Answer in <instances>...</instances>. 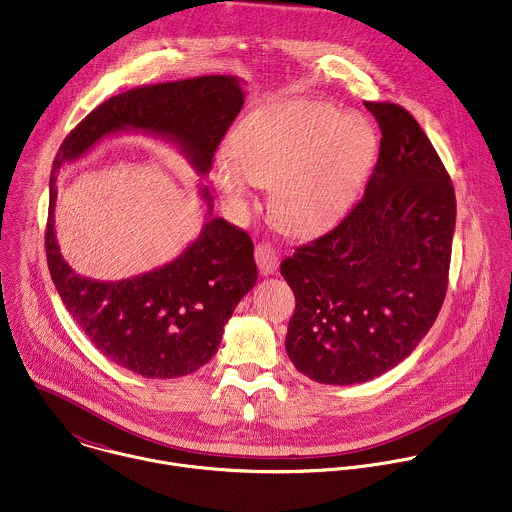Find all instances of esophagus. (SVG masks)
<instances>
[{
    "mask_svg": "<svg viewBox=\"0 0 512 512\" xmlns=\"http://www.w3.org/2000/svg\"><path fill=\"white\" fill-rule=\"evenodd\" d=\"M255 261H257V267L261 271V275H271L273 271H277L279 267V253L267 245V243H259L255 245Z\"/></svg>",
    "mask_w": 512,
    "mask_h": 512,
    "instance_id": "obj_1",
    "label": "esophagus"
}]
</instances>
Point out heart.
Returning <instances> with one entry per match:
<instances>
[{
    "label": "heart",
    "instance_id": "b5f03b06",
    "mask_svg": "<svg viewBox=\"0 0 512 512\" xmlns=\"http://www.w3.org/2000/svg\"><path fill=\"white\" fill-rule=\"evenodd\" d=\"M377 151L371 125L319 101H289L245 115L211 165V181L235 205L273 185L277 225L299 237L333 227L353 203Z\"/></svg>",
    "mask_w": 512,
    "mask_h": 512
}]
</instances>
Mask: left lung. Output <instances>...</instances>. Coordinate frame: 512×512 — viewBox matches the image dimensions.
<instances>
[{
  "instance_id": "8db88e82",
  "label": "left lung",
  "mask_w": 512,
  "mask_h": 512,
  "mask_svg": "<svg viewBox=\"0 0 512 512\" xmlns=\"http://www.w3.org/2000/svg\"><path fill=\"white\" fill-rule=\"evenodd\" d=\"M381 147L363 197L325 235L281 263L295 293L285 349L317 383L371 381L409 357L449 287L455 187L417 119L365 101Z\"/></svg>"
}]
</instances>
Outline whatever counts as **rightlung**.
<instances>
[{
  "label": "right lung",
  "instance_id": "add662e5",
  "mask_svg": "<svg viewBox=\"0 0 512 512\" xmlns=\"http://www.w3.org/2000/svg\"><path fill=\"white\" fill-rule=\"evenodd\" d=\"M241 107L243 91L231 75L133 87L81 119L53 159L45 255L55 289L95 349L141 377H183L209 363L225 323L257 281L253 241L245 231L213 217L199 239L161 269L123 281L79 277L55 241V171L107 133L143 129L177 141L197 169L207 173ZM203 193L209 201L207 191Z\"/></svg>",
  "mask_w": 512,
  "mask_h": 512
}]
</instances>
